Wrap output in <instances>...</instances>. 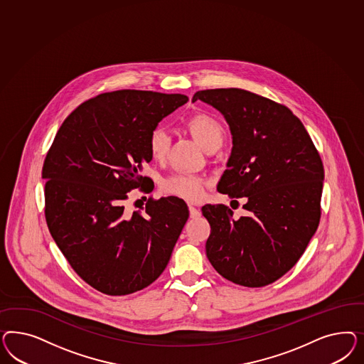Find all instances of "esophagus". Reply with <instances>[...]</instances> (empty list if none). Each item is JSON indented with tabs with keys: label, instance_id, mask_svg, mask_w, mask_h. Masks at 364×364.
<instances>
[{
	"label": "esophagus",
	"instance_id": "34e87169",
	"mask_svg": "<svg viewBox=\"0 0 364 364\" xmlns=\"http://www.w3.org/2000/svg\"><path fill=\"white\" fill-rule=\"evenodd\" d=\"M189 216L192 219H198V216H200V210L198 208H195L193 205H189Z\"/></svg>",
	"mask_w": 364,
	"mask_h": 364
}]
</instances>
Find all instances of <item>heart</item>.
Returning a JSON list of instances; mask_svg holds the SVG:
<instances>
[{
	"instance_id": "1",
	"label": "heart",
	"mask_w": 364,
	"mask_h": 364,
	"mask_svg": "<svg viewBox=\"0 0 364 364\" xmlns=\"http://www.w3.org/2000/svg\"><path fill=\"white\" fill-rule=\"evenodd\" d=\"M184 125L192 137L208 152L218 151L224 143V129L220 122L208 113H195L188 117ZM169 145L171 137L166 129L157 127L149 133L148 148L154 160H163L169 151ZM161 188L168 195L196 201L203 196L204 181L195 175L178 172L172 176L166 177Z\"/></svg>"
}]
</instances>
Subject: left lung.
<instances>
[{
	"label": "left lung",
	"mask_w": 364,
	"mask_h": 364,
	"mask_svg": "<svg viewBox=\"0 0 364 364\" xmlns=\"http://www.w3.org/2000/svg\"><path fill=\"white\" fill-rule=\"evenodd\" d=\"M230 124L232 154L218 191L247 198L245 216L204 205L207 257L223 277L264 287L296 264L319 225L324 168L303 122L286 105L239 88L195 93ZM236 201V200H235Z\"/></svg>",
	"instance_id": "left-lung-1"
}]
</instances>
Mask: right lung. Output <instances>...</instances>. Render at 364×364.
Here are the masks:
<instances>
[{
  "instance_id": "obj_1",
  "label": "right lung",
  "mask_w": 364,
  "mask_h": 364,
  "mask_svg": "<svg viewBox=\"0 0 364 364\" xmlns=\"http://www.w3.org/2000/svg\"><path fill=\"white\" fill-rule=\"evenodd\" d=\"M186 95L122 89L80 104L55 134L43 166L45 220L57 247L85 283L129 295L166 269L187 223L184 200L148 198L127 213L128 192H148L140 172L152 160L148 137Z\"/></svg>"
}]
</instances>
